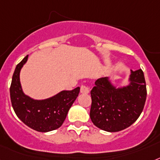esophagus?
Wrapping results in <instances>:
<instances>
[{"label": "esophagus", "instance_id": "obj_1", "mask_svg": "<svg viewBox=\"0 0 160 160\" xmlns=\"http://www.w3.org/2000/svg\"><path fill=\"white\" fill-rule=\"evenodd\" d=\"M80 92L84 93V94H87L89 92V88L86 85H81L80 86Z\"/></svg>", "mask_w": 160, "mask_h": 160}]
</instances>
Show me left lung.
Returning <instances> with one entry per match:
<instances>
[{
    "label": "left lung",
    "instance_id": "obj_1",
    "mask_svg": "<svg viewBox=\"0 0 160 160\" xmlns=\"http://www.w3.org/2000/svg\"><path fill=\"white\" fill-rule=\"evenodd\" d=\"M128 81V85L116 88L108 77L96 80L90 92V119L98 128L119 132L132 125L140 116L146 99L143 72L131 70Z\"/></svg>",
    "mask_w": 160,
    "mask_h": 160
}]
</instances>
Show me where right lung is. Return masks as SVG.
<instances>
[{"label":"right lung","instance_id":"obj_1","mask_svg":"<svg viewBox=\"0 0 160 160\" xmlns=\"http://www.w3.org/2000/svg\"><path fill=\"white\" fill-rule=\"evenodd\" d=\"M28 55L16 66L9 88L12 107L18 119L38 132L57 129L63 123L68 111L80 92V87L63 90L44 100H35L23 92L20 83V71L27 62Z\"/></svg>","mask_w":160,"mask_h":160}]
</instances>
